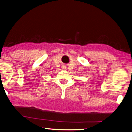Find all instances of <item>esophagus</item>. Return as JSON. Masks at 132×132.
I'll return each instance as SVG.
<instances>
[{
  "label": "esophagus",
  "mask_w": 132,
  "mask_h": 132,
  "mask_svg": "<svg viewBox=\"0 0 132 132\" xmlns=\"http://www.w3.org/2000/svg\"><path fill=\"white\" fill-rule=\"evenodd\" d=\"M65 67H64V69H65Z\"/></svg>",
  "instance_id": "esophagus-1"
}]
</instances>
